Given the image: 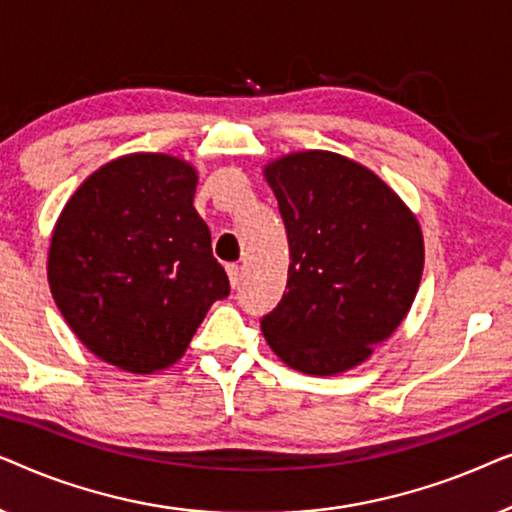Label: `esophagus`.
<instances>
[{
	"instance_id": "1",
	"label": "esophagus",
	"mask_w": 512,
	"mask_h": 512,
	"mask_svg": "<svg viewBox=\"0 0 512 512\" xmlns=\"http://www.w3.org/2000/svg\"><path fill=\"white\" fill-rule=\"evenodd\" d=\"M226 272H228L230 284H233V286L240 284V279H242V268H240V265H237V263H228V265H226Z\"/></svg>"
}]
</instances>
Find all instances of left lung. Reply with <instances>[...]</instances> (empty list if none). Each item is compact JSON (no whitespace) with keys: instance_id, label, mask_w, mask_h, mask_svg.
Here are the masks:
<instances>
[{"instance_id":"obj_1","label":"left lung","mask_w":512,"mask_h":512,"mask_svg":"<svg viewBox=\"0 0 512 512\" xmlns=\"http://www.w3.org/2000/svg\"><path fill=\"white\" fill-rule=\"evenodd\" d=\"M263 177L289 237L282 303L263 317L272 352L305 375L370 359L401 326L424 270L412 209L373 170L333 151H293Z\"/></svg>"}]
</instances>
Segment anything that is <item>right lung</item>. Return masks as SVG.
<instances>
[{
	"label": "right lung",
	"instance_id": "right-lung-1",
	"mask_svg": "<svg viewBox=\"0 0 512 512\" xmlns=\"http://www.w3.org/2000/svg\"><path fill=\"white\" fill-rule=\"evenodd\" d=\"M198 170L170 153H128L76 188L55 221L48 286L88 352L135 375L184 356L230 293L193 207Z\"/></svg>",
	"mask_w": 512,
	"mask_h": 512
}]
</instances>
